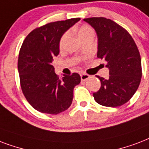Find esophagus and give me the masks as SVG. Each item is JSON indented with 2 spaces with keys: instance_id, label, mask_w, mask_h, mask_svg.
<instances>
[{
  "instance_id": "obj_1",
  "label": "esophagus",
  "mask_w": 149,
  "mask_h": 149,
  "mask_svg": "<svg viewBox=\"0 0 149 149\" xmlns=\"http://www.w3.org/2000/svg\"><path fill=\"white\" fill-rule=\"evenodd\" d=\"M80 77H81V79L85 81V80H87V79H89L90 76L88 74H86V73H83V74L80 75Z\"/></svg>"
}]
</instances>
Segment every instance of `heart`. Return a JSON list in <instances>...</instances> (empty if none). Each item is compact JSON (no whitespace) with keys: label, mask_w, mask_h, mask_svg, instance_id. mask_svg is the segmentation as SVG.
Instances as JSON below:
<instances>
[{"label":"heart","mask_w":149,"mask_h":149,"mask_svg":"<svg viewBox=\"0 0 149 149\" xmlns=\"http://www.w3.org/2000/svg\"><path fill=\"white\" fill-rule=\"evenodd\" d=\"M90 33H94V31H93L92 28H91V27H90L89 26L84 25V26H82L80 27V28L79 29L78 36H79V37L80 38V37H84V36H86V35ZM66 37H67L66 33L64 34V35L62 36V39H61V43H62V42L64 41L65 40V38H66Z\"/></svg>","instance_id":"heart-1"}]
</instances>
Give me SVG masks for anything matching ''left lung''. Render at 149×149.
<instances>
[{
	"label": "left lung",
	"mask_w": 149,
	"mask_h": 149,
	"mask_svg": "<svg viewBox=\"0 0 149 149\" xmlns=\"http://www.w3.org/2000/svg\"><path fill=\"white\" fill-rule=\"evenodd\" d=\"M97 36V57L107 62L109 79L101 81L95 102L106 107H118L129 101L138 90L141 79V61L132 37L116 22L104 17L84 19Z\"/></svg>",
	"instance_id": "left-lung-1"
}]
</instances>
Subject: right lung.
Instances as JSON below:
<instances>
[{
    "label": "right lung",
    "instance_id": "obj_1",
    "mask_svg": "<svg viewBox=\"0 0 149 149\" xmlns=\"http://www.w3.org/2000/svg\"><path fill=\"white\" fill-rule=\"evenodd\" d=\"M79 18L50 22L33 29L22 44L18 70L22 93L35 109L57 115L72 104L73 89L80 83L77 72L59 79L52 63L59 54L62 35Z\"/></svg>",
    "mask_w": 149,
    "mask_h": 149
}]
</instances>
